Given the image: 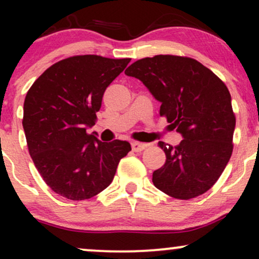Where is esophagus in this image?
<instances>
[{
  "label": "esophagus",
  "mask_w": 259,
  "mask_h": 259,
  "mask_svg": "<svg viewBox=\"0 0 259 259\" xmlns=\"http://www.w3.org/2000/svg\"><path fill=\"white\" fill-rule=\"evenodd\" d=\"M147 146H148L147 144H142V142H138V141L132 142V147L135 152H141V151H144Z\"/></svg>",
  "instance_id": "obj_1"
}]
</instances>
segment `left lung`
I'll return each instance as SVG.
<instances>
[{
	"instance_id": "left-lung-1",
	"label": "left lung",
	"mask_w": 259,
	"mask_h": 259,
	"mask_svg": "<svg viewBox=\"0 0 259 259\" xmlns=\"http://www.w3.org/2000/svg\"><path fill=\"white\" fill-rule=\"evenodd\" d=\"M125 74L142 81L160 102L159 114L183 136L178 146L158 144L167 159L153 171V185L178 200L204 194L233 153L236 119L228 88L200 62L180 56L139 59Z\"/></svg>"
}]
</instances>
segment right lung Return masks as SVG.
Instances as JSON below:
<instances>
[{
    "instance_id": "1",
    "label": "right lung",
    "mask_w": 259,
    "mask_h": 259,
    "mask_svg": "<svg viewBox=\"0 0 259 259\" xmlns=\"http://www.w3.org/2000/svg\"><path fill=\"white\" fill-rule=\"evenodd\" d=\"M130 58L74 56L46 69L29 89L24 101L26 144L45 183L68 200L94 197L109 186L127 141H100L88 127L95 125L108 85Z\"/></svg>"
}]
</instances>
